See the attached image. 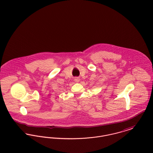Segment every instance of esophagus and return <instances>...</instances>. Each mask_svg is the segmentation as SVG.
<instances>
[{
  "instance_id": "esophagus-1",
  "label": "esophagus",
  "mask_w": 153,
  "mask_h": 153,
  "mask_svg": "<svg viewBox=\"0 0 153 153\" xmlns=\"http://www.w3.org/2000/svg\"><path fill=\"white\" fill-rule=\"evenodd\" d=\"M74 81H75L76 83L79 82H80V79H79V77H76L74 78Z\"/></svg>"
}]
</instances>
